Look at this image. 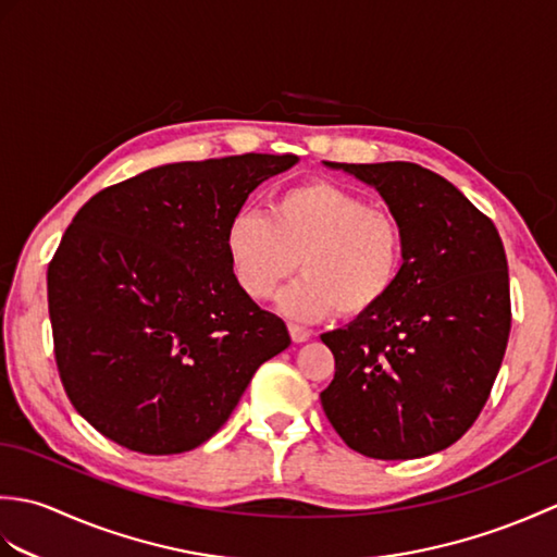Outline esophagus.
<instances>
[{"instance_id": "1", "label": "esophagus", "mask_w": 557, "mask_h": 557, "mask_svg": "<svg viewBox=\"0 0 557 557\" xmlns=\"http://www.w3.org/2000/svg\"><path fill=\"white\" fill-rule=\"evenodd\" d=\"M289 335H292L294 342H297V345H301V342L311 339V330H306V327H301V325L289 323Z\"/></svg>"}]
</instances>
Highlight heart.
Segmentation results:
<instances>
[{
	"label": "heart",
	"instance_id": "1",
	"mask_svg": "<svg viewBox=\"0 0 557 557\" xmlns=\"http://www.w3.org/2000/svg\"><path fill=\"white\" fill-rule=\"evenodd\" d=\"M224 246L242 289L272 299L294 275H306L280 301L299 321L373 311L395 289L405 236L387 210L335 182L311 180L272 196L270 215L244 206L232 215Z\"/></svg>",
	"mask_w": 557,
	"mask_h": 557
}]
</instances>
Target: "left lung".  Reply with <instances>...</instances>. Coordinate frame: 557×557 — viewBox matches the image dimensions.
I'll return each instance as SVG.
<instances>
[{
	"label": "left lung",
	"mask_w": 557,
	"mask_h": 557,
	"mask_svg": "<svg viewBox=\"0 0 557 557\" xmlns=\"http://www.w3.org/2000/svg\"><path fill=\"white\" fill-rule=\"evenodd\" d=\"M325 164L381 194L405 236V260L383 304L321 335L335 354L323 411L366 457L441 453L476 421L510 337L500 234L457 186L421 164Z\"/></svg>",
	"instance_id": "left-lung-1"
}]
</instances>
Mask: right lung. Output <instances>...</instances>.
Listing matches in <instances>:
<instances>
[{
  "label": "right lung",
  "instance_id": "obj_1",
  "mask_svg": "<svg viewBox=\"0 0 557 557\" xmlns=\"http://www.w3.org/2000/svg\"><path fill=\"white\" fill-rule=\"evenodd\" d=\"M297 156L174 162L102 188L47 268L54 357L92 429L144 455L220 431L258 366L289 347L248 297L224 234L248 194Z\"/></svg>",
  "mask_w": 557,
  "mask_h": 557
}]
</instances>
